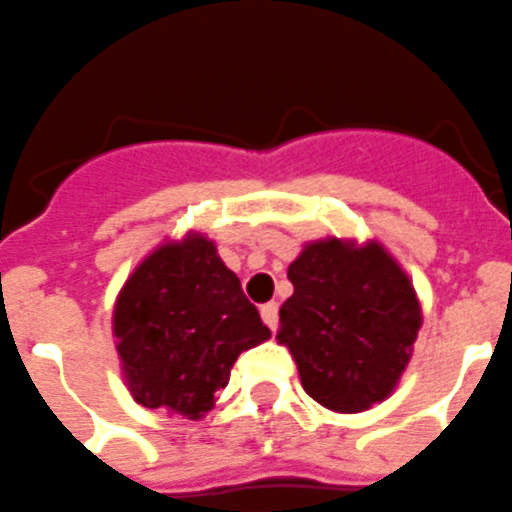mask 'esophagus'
Listing matches in <instances>:
<instances>
[{
	"mask_svg": "<svg viewBox=\"0 0 512 512\" xmlns=\"http://www.w3.org/2000/svg\"><path fill=\"white\" fill-rule=\"evenodd\" d=\"M261 318L269 329H277V321H279V305L277 303H266L261 305Z\"/></svg>",
	"mask_w": 512,
	"mask_h": 512,
	"instance_id": "34e87169",
	"label": "esophagus"
}]
</instances>
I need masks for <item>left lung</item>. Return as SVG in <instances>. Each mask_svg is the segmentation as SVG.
Here are the masks:
<instances>
[{"mask_svg": "<svg viewBox=\"0 0 512 512\" xmlns=\"http://www.w3.org/2000/svg\"><path fill=\"white\" fill-rule=\"evenodd\" d=\"M277 342L310 399L357 414L396 391L422 329L412 277L381 240L321 238L287 266Z\"/></svg>", "mask_w": 512, "mask_h": 512, "instance_id": "1", "label": "left lung"}]
</instances>
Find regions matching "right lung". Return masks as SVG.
I'll return each mask as SVG.
<instances>
[{
    "label": "right lung",
    "mask_w": 512,
    "mask_h": 512,
    "mask_svg": "<svg viewBox=\"0 0 512 512\" xmlns=\"http://www.w3.org/2000/svg\"><path fill=\"white\" fill-rule=\"evenodd\" d=\"M111 323L131 399L183 419L212 412L240 352L272 336L199 230L165 238L134 266Z\"/></svg>",
    "instance_id": "obj_1"
}]
</instances>
